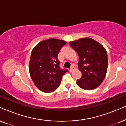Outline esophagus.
Segmentation results:
<instances>
[{
  "label": "esophagus",
  "instance_id": "obj_1",
  "mask_svg": "<svg viewBox=\"0 0 126 126\" xmlns=\"http://www.w3.org/2000/svg\"><path fill=\"white\" fill-rule=\"evenodd\" d=\"M75 69V67L74 66H72L70 68V72H72V71L74 70Z\"/></svg>",
  "mask_w": 126,
  "mask_h": 126
}]
</instances>
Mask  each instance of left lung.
I'll list each match as a JSON object with an SVG mask.
<instances>
[{"mask_svg":"<svg viewBox=\"0 0 126 126\" xmlns=\"http://www.w3.org/2000/svg\"><path fill=\"white\" fill-rule=\"evenodd\" d=\"M69 45L79 57L78 68L82 73L77 80L79 87L85 90L97 88L105 77L108 68V55L101 44L90 38L71 41Z\"/></svg>","mask_w":126,"mask_h":126,"instance_id":"1","label":"left lung"}]
</instances>
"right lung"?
<instances>
[{
    "instance_id": "obj_1",
    "label": "right lung",
    "mask_w": 126,
    "mask_h": 126,
    "mask_svg": "<svg viewBox=\"0 0 126 126\" xmlns=\"http://www.w3.org/2000/svg\"><path fill=\"white\" fill-rule=\"evenodd\" d=\"M66 44L63 40L51 38L41 41L33 49L29 71L35 85L39 90L51 92L59 87L62 76L68 70L60 68L58 55Z\"/></svg>"
}]
</instances>
